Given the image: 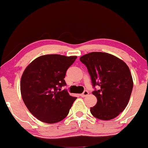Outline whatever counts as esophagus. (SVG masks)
<instances>
[{
    "mask_svg": "<svg viewBox=\"0 0 148 148\" xmlns=\"http://www.w3.org/2000/svg\"><path fill=\"white\" fill-rule=\"evenodd\" d=\"M88 94H89V92H88L87 90H85V91L84 92L82 93V94L80 95V96H81V97H85L88 96Z\"/></svg>",
    "mask_w": 148,
    "mask_h": 148,
    "instance_id": "esophagus-1",
    "label": "esophagus"
}]
</instances>
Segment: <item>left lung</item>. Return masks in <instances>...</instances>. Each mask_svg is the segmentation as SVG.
Returning <instances> with one entry per match:
<instances>
[{
	"mask_svg": "<svg viewBox=\"0 0 148 148\" xmlns=\"http://www.w3.org/2000/svg\"><path fill=\"white\" fill-rule=\"evenodd\" d=\"M80 60L87 67L93 87H100L92 92L97 101L90 108L91 114L102 120L116 118L126 108L133 89L129 67L121 59L103 52L89 53Z\"/></svg>",
	"mask_w": 148,
	"mask_h": 148,
	"instance_id": "1",
	"label": "left lung"
}]
</instances>
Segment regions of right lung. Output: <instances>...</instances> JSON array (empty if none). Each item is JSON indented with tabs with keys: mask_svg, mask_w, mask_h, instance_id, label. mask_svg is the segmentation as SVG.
Segmentation results:
<instances>
[{
	"mask_svg": "<svg viewBox=\"0 0 148 148\" xmlns=\"http://www.w3.org/2000/svg\"><path fill=\"white\" fill-rule=\"evenodd\" d=\"M76 58L58 54L41 56L25 69L20 83L22 99L40 121L56 123L68 115L76 97L61 88L66 85V72Z\"/></svg>",
	"mask_w": 148,
	"mask_h": 148,
	"instance_id": "obj_1",
	"label": "right lung"
}]
</instances>
